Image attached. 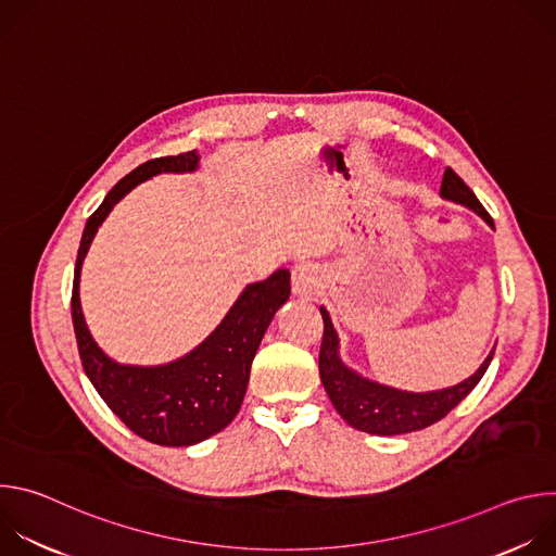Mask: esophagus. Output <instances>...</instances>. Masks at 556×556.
I'll list each match as a JSON object with an SVG mask.
<instances>
[{"label": "esophagus", "instance_id": "obj_1", "mask_svg": "<svg viewBox=\"0 0 556 556\" xmlns=\"http://www.w3.org/2000/svg\"><path fill=\"white\" fill-rule=\"evenodd\" d=\"M292 292L301 299H312L319 292V273L312 264H296L292 268Z\"/></svg>", "mask_w": 556, "mask_h": 556}]
</instances>
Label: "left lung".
I'll return each instance as SVG.
<instances>
[{"label":"left lung","instance_id":"left-lung-1","mask_svg":"<svg viewBox=\"0 0 556 556\" xmlns=\"http://www.w3.org/2000/svg\"><path fill=\"white\" fill-rule=\"evenodd\" d=\"M440 195L472 208L493 226V217L489 215V211L480 204L478 198H475V193L466 187V182L448 167L442 178ZM321 316H324V341L319 352L321 382L330 395L334 409L341 414V418L354 429L371 435L412 433V431L435 425L451 409H455L475 389V384L482 380L495 354L493 350L478 371L455 387L427 391V393L401 391V389H391V387L371 382L367 378H361L358 374L348 369L339 358V339L326 307H321Z\"/></svg>","mask_w":556,"mask_h":556}]
</instances>
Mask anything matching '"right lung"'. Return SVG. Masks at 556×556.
Segmentation results:
<instances>
[{"mask_svg": "<svg viewBox=\"0 0 556 556\" xmlns=\"http://www.w3.org/2000/svg\"><path fill=\"white\" fill-rule=\"evenodd\" d=\"M195 167L198 153L187 151L153 157L118 180L86 224L72 283V324L90 382L121 422L147 442L163 446L198 444L237 416L264 332L290 296V270L279 268L266 281L251 283L200 348L161 367L118 365L94 343L78 301V275L99 226L138 182L155 174H182Z\"/></svg>", "mask_w": 556, "mask_h": 556, "instance_id": "1", "label": "right lung"}]
</instances>
